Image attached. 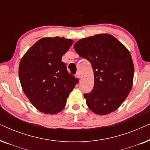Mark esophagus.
<instances>
[{
	"instance_id": "1",
	"label": "esophagus",
	"mask_w": 150,
	"mask_h": 150,
	"mask_svg": "<svg viewBox=\"0 0 150 150\" xmlns=\"http://www.w3.org/2000/svg\"><path fill=\"white\" fill-rule=\"evenodd\" d=\"M75 76L76 77V78H78V79H80V78H81V76H80V73L79 72H77L75 74Z\"/></svg>"
}]
</instances>
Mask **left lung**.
I'll use <instances>...</instances> for the list:
<instances>
[{
    "mask_svg": "<svg viewBox=\"0 0 150 150\" xmlns=\"http://www.w3.org/2000/svg\"><path fill=\"white\" fill-rule=\"evenodd\" d=\"M74 48L93 70V89L84 93L88 107L100 115L116 110L132 89L134 65L130 52L110 34L82 39Z\"/></svg>",
    "mask_w": 150,
    "mask_h": 150,
    "instance_id": "8db88e82",
    "label": "left lung"
}]
</instances>
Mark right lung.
<instances>
[{
    "label": "right lung",
    "mask_w": 150,
    "mask_h": 150,
    "mask_svg": "<svg viewBox=\"0 0 150 150\" xmlns=\"http://www.w3.org/2000/svg\"><path fill=\"white\" fill-rule=\"evenodd\" d=\"M73 41L45 38L38 41L22 57L19 78L22 89L33 106L46 114H56L66 104L79 79L69 74L61 61Z\"/></svg>",
    "instance_id": "1"
}]
</instances>
